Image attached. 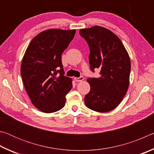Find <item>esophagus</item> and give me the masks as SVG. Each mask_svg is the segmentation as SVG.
Wrapping results in <instances>:
<instances>
[{
    "label": "esophagus",
    "instance_id": "1",
    "mask_svg": "<svg viewBox=\"0 0 154 154\" xmlns=\"http://www.w3.org/2000/svg\"><path fill=\"white\" fill-rule=\"evenodd\" d=\"M83 80V77L81 76L79 77H75V81L77 82H82Z\"/></svg>",
    "mask_w": 154,
    "mask_h": 154
}]
</instances>
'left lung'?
Masks as SVG:
<instances>
[{
  "instance_id": "left-lung-1",
  "label": "left lung",
  "mask_w": 154,
  "mask_h": 154,
  "mask_svg": "<svg viewBox=\"0 0 154 154\" xmlns=\"http://www.w3.org/2000/svg\"><path fill=\"white\" fill-rule=\"evenodd\" d=\"M90 48V69L100 70V77L89 78L90 92L85 105L93 111L105 113L122 102L129 86L130 60L121 40L111 30L95 26L79 30Z\"/></svg>"
}]
</instances>
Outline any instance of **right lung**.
Segmentation results:
<instances>
[{"mask_svg": "<svg viewBox=\"0 0 154 154\" xmlns=\"http://www.w3.org/2000/svg\"><path fill=\"white\" fill-rule=\"evenodd\" d=\"M75 32L58 28L44 30L30 41L22 58L21 75L24 88L31 103L44 113L63 108L66 95L72 88L71 78L64 76L61 56Z\"/></svg>", "mask_w": 154, "mask_h": 154, "instance_id": "obj_1", "label": "right lung"}]
</instances>
